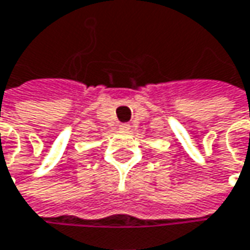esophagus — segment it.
Segmentation results:
<instances>
[{
    "label": "esophagus",
    "mask_w": 250,
    "mask_h": 250,
    "mask_svg": "<svg viewBox=\"0 0 250 250\" xmlns=\"http://www.w3.org/2000/svg\"><path fill=\"white\" fill-rule=\"evenodd\" d=\"M120 128H122V130H128V128H130V125H127V123H122V125H120Z\"/></svg>",
    "instance_id": "1"
}]
</instances>
